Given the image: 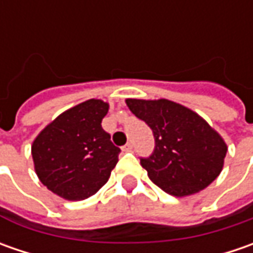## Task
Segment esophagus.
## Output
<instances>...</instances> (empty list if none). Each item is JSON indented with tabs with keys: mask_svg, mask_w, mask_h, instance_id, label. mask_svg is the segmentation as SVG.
I'll return each instance as SVG.
<instances>
[{
	"mask_svg": "<svg viewBox=\"0 0 253 253\" xmlns=\"http://www.w3.org/2000/svg\"><path fill=\"white\" fill-rule=\"evenodd\" d=\"M122 149H124V152H132V149H133V143H132V142H128Z\"/></svg>",
	"mask_w": 253,
	"mask_h": 253,
	"instance_id": "1",
	"label": "esophagus"
}]
</instances>
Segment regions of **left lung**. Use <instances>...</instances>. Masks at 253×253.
Returning a JSON list of instances; mask_svg holds the SVG:
<instances>
[{
    "label": "left lung",
    "instance_id": "obj_1",
    "mask_svg": "<svg viewBox=\"0 0 253 253\" xmlns=\"http://www.w3.org/2000/svg\"><path fill=\"white\" fill-rule=\"evenodd\" d=\"M153 132L155 149L139 158L149 179L171 196L206 189L222 170L227 145L200 115L169 100H126Z\"/></svg>",
    "mask_w": 253,
    "mask_h": 253
}]
</instances>
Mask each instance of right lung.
<instances>
[{
    "mask_svg": "<svg viewBox=\"0 0 253 253\" xmlns=\"http://www.w3.org/2000/svg\"><path fill=\"white\" fill-rule=\"evenodd\" d=\"M108 104L88 100L60 114L38 135L32 158L38 177L54 194L84 200L108 181L121 149L102 129Z\"/></svg>",
    "mask_w": 253,
    "mask_h": 253,
    "instance_id": "add662e5",
    "label": "right lung"
}]
</instances>
